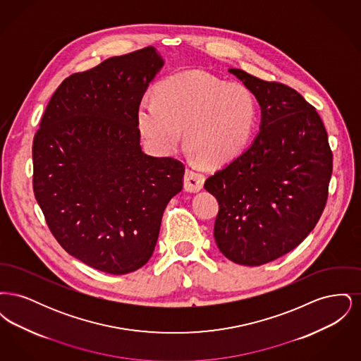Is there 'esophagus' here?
Listing matches in <instances>:
<instances>
[{
	"mask_svg": "<svg viewBox=\"0 0 361 361\" xmlns=\"http://www.w3.org/2000/svg\"><path fill=\"white\" fill-rule=\"evenodd\" d=\"M204 184V176L202 173L196 172L188 168L184 176V188L188 192H199L203 188Z\"/></svg>",
	"mask_w": 361,
	"mask_h": 361,
	"instance_id": "esophagus-1",
	"label": "esophagus"
}]
</instances>
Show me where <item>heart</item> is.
<instances>
[{
    "mask_svg": "<svg viewBox=\"0 0 361 361\" xmlns=\"http://www.w3.org/2000/svg\"><path fill=\"white\" fill-rule=\"evenodd\" d=\"M257 123V100L249 86L227 82L207 71H180L157 86V97L145 96L137 126L157 153L184 142L197 159L221 166L246 149Z\"/></svg>",
    "mask_w": 361,
    "mask_h": 361,
    "instance_id": "heart-1",
    "label": "heart"
}]
</instances>
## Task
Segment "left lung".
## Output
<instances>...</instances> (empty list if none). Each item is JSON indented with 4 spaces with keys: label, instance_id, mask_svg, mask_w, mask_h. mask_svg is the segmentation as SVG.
Here are the masks:
<instances>
[{
    "label": "left lung",
    "instance_id": "8db88e82",
    "mask_svg": "<svg viewBox=\"0 0 361 361\" xmlns=\"http://www.w3.org/2000/svg\"><path fill=\"white\" fill-rule=\"evenodd\" d=\"M261 105L252 146L208 177L219 212L214 237L235 264L258 267L295 249L318 224L329 195L333 153L317 109L295 89L230 69Z\"/></svg>",
    "mask_w": 361,
    "mask_h": 361
}]
</instances>
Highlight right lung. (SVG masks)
<instances>
[{"label": "right lung", "instance_id": "add662e5", "mask_svg": "<svg viewBox=\"0 0 361 361\" xmlns=\"http://www.w3.org/2000/svg\"><path fill=\"white\" fill-rule=\"evenodd\" d=\"M164 61L154 47L103 61L58 86L32 145L37 204L59 245L111 275L143 267L185 166L140 149L137 108Z\"/></svg>", "mask_w": 361, "mask_h": 361}]
</instances>
